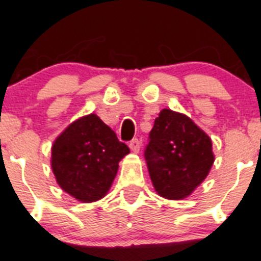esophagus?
I'll list each match as a JSON object with an SVG mask.
<instances>
[{
    "label": "esophagus",
    "mask_w": 261,
    "mask_h": 261,
    "mask_svg": "<svg viewBox=\"0 0 261 261\" xmlns=\"http://www.w3.org/2000/svg\"><path fill=\"white\" fill-rule=\"evenodd\" d=\"M129 148H130V150L135 152V153H139L140 148H141V143H140L137 139H133L132 141L129 143Z\"/></svg>",
    "instance_id": "34e87169"
}]
</instances>
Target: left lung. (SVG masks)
Listing matches in <instances>:
<instances>
[{
  "mask_svg": "<svg viewBox=\"0 0 261 261\" xmlns=\"http://www.w3.org/2000/svg\"><path fill=\"white\" fill-rule=\"evenodd\" d=\"M145 160L154 191L161 197L187 199L215 163L212 140L188 116L163 109L149 133Z\"/></svg>",
  "mask_w": 261,
  "mask_h": 261,
  "instance_id": "obj_1",
  "label": "left lung"
}]
</instances>
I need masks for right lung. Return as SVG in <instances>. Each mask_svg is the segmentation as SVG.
I'll list each match as a JSON object with an SVG mask.
<instances>
[{
    "label": "right lung",
    "instance_id": "obj_1",
    "mask_svg": "<svg viewBox=\"0 0 261 261\" xmlns=\"http://www.w3.org/2000/svg\"><path fill=\"white\" fill-rule=\"evenodd\" d=\"M129 153L116 133L94 113L73 121L51 145V171L60 188L81 203L102 199L118 163Z\"/></svg>",
    "mask_w": 261,
    "mask_h": 261
}]
</instances>
